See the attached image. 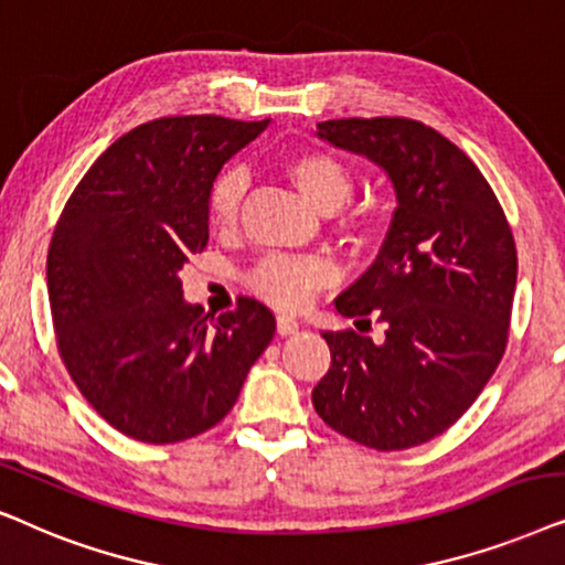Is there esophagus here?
<instances>
[{
    "instance_id": "esophagus-1",
    "label": "esophagus",
    "mask_w": 565,
    "mask_h": 565,
    "mask_svg": "<svg viewBox=\"0 0 565 565\" xmlns=\"http://www.w3.org/2000/svg\"><path fill=\"white\" fill-rule=\"evenodd\" d=\"M276 328H278V333H281V335H291V333H297V330H299V320L295 318V315H278Z\"/></svg>"
}]
</instances>
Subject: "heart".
I'll return each instance as SVG.
<instances>
[{
	"mask_svg": "<svg viewBox=\"0 0 565 565\" xmlns=\"http://www.w3.org/2000/svg\"><path fill=\"white\" fill-rule=\"evenodd\" d=\"M287 178L299 188V193L318 206L320 212H335L353 193V175L335 154L322 149H302L284 162ZM245 195V172L239 168L222 170L209 191V222L214 230L232 232L239 222ZM333 276L328 260L312 255H266L253 268L250 284L260 297L281 310H295L305 305Z\"/></svg>",
	"mask_w": 565,
	"mask_h": 565,
	"instance_id": "b5f03b06",
	"label": "heart"
}]
</instances>
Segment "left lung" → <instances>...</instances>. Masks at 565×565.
<instances>
[{
  "label": "left lung",
  "instance_id": "left-lung-1",
  "mask_svg": "<svg viewBox=\"0 0 565 565\" xmlns=\"http://www.w3.org/2000/svg\"><path fill=\"white\" fill-rule=\"evenodd\" d=\"M318 137L377 162L397 209L377 260L335 299L345 318H377L385 335L326 330L330 370L312 405L380 452L424 445L476 403L507 351L514 235L483 172L431 126L338 118L318 124Z\"/></svg>",
  "mask_w": 565,
  "mask_h": 565
}]
</instances>
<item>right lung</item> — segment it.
Instances as JSON below:
<instances>
[{"mask_svg":"<svg viewBox=\"0 0 565 565\" xmlns=\"http://www.w3.org/2000/svg\"><path fill=\"white\" fill-rule=\"evenodd\" d=\"M268 120L164 116L113 141L85 172L49 247L58 356L116 431L175 445L235 405L276 318L255 297L209 318L180 270L209 243V191Z\"/></svg>","mask_w":565,"mask_h":565,"instance_id":"add662e5","label":"right lung"}]
</instances>
